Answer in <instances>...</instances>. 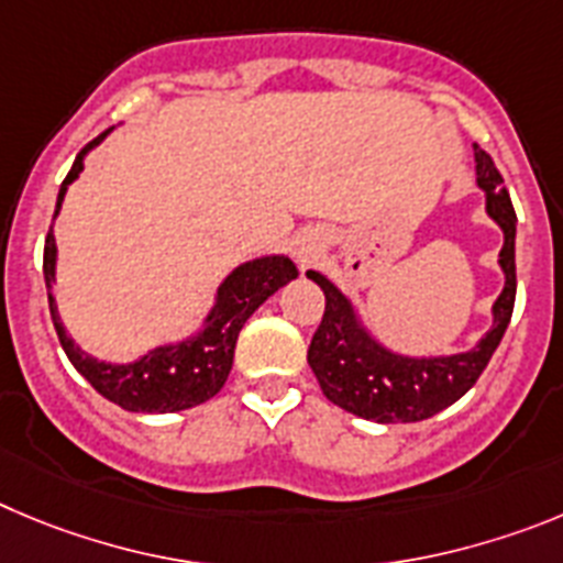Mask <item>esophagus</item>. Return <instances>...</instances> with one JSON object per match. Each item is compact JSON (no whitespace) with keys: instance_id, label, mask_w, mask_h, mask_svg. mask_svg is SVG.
Returning <instances> with one entry per match:
<instances>
[{"instance_id":"obj_1","label":"esophagus","mask_w":563,"mask_h":563,"mask_svg":"<svg viewBox=\"0 0 563 563\" xmlns=\"http://www.w3.org/2000/svg\"><path fill=\"white\" fill-rule=\"evenodd\" d=\"M319 252H322V246H319L313 238H300V241L294 244V257H297L300 266H311V263L317 261Z\"/></svg>"}]
</instances>
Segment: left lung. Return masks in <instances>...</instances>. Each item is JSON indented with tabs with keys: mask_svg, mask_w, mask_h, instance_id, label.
I'll return each instance as SVG.
<instances>
[{
	"mask_svg": "<svg viewBox=\"0 0 563 563\" xmlns=\"http://www.w3.org/2000/svg\"><path fill=\"white\" fill-rule=\"evenodd\" d=\"M474 174L485 194V212L503 230L499 269L505 286L490 306V328L468 351L409 356L393 351L369 331L356 302L328 280L308 269V280L325 294V313L308 347V364L325 398L344 412L376 423H415L443 412L468 393L508 331L516 302V212L496 170L494 159L474 145Z\"/></svg>",
	"mask_w": 563,
	"mask_h": 563,
	"instance_id": "8db88e82",
	"label": "left lung"
}]
</instances>
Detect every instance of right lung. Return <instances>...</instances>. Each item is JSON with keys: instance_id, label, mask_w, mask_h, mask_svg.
Returning <instances> with one entry per match:
<instances>
[{"instance_id": "1", "label": "right lung", "mask_w": 563, "mask_h": 563, "mask_svg": "<svg viewBox=\"0 0 563 563\" xmlns=\"http://www.w3.org/2000/svg\"><path fill=\"white\" fill-rule=\"evenodd\" d=\"M111 131H114V125L106 129L100 136H95L92 143L75 156L73 170H69L58 190L53 221L58 219L69 185L84 170V159L89 156V151L98 148ZM55 263H58V246H55V235L49 230L47 244H44V283H47L49 317H53L60 347H64V353H67L80 376L92 384L103 398L129 409V412L145 415L181 412V409L210 401L230 376L238 333H241L246 319L269 300L277 288L288 286L300 275L291 257L286 255L252 257V261L235 266L219 283V288L212 294L210 311L205 313L201 325L194 333L174 339V342L156 344L148 353L131 358V362H100L92 353L78 347L75 339L67 333V328H64V322H60L58 302H55L53 294Z\"/></svg>"}]
</instances>
